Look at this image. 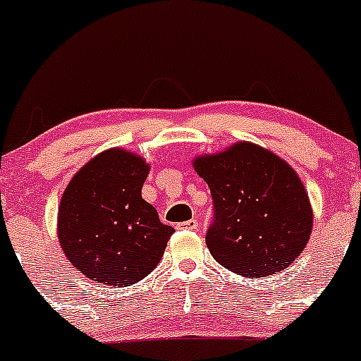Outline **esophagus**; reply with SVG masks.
Here are the masks:
<instances>
[{"instance_id": "esophagus-1", "label": "esophagus", "mask_w": 361, "mask_h": 361, "mask_svg": "<svg viewBox=\"0 0 361 361\" xmlns=\"http://www.w3.org/2000/svg\"><path fill=\"white\" fill-rule=\"evenodd\" d=\"M196 227H197V220H195V219L177 224V228H180V231H195Z\"/></svg>"}]
</instances>
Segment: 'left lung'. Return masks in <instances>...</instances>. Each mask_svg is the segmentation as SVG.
<instances>
[{
	"label": "left lung",
	"mask_w": 361,
	"mask_h": 361,
	"mask_svg": "<svg viewBox=\"0 0 361 361\" xmlns=\"http://www.w3.org/2000/svg\"><path fill=\"white\" fill-rule=\"evenodd\" d=\"M192 166L212 191L215 222L207 246L220 265L243 277H267L300 257L312 234L313 210L288 161L239 141L200 154Z\"/></svg>",
	"instance_id": "obj_1"
}]
</instances>
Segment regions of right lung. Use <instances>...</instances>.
Listing matches in <instances>:
<instances>
[{
    "mask_svg": "<svg viewBox=\"0 0 361 361\" xmlns=\"http://www.w3.org/2000/svg\"><path fill=\"white\" fill-rule=\"evenodd\" d=\"M148 173L141 154L110 148L91 158L65 188L58 241L68 262L91 281L126 288L153 272L164 257L176 231L142 200Z\"/></svg>",
    "mask_w": 361,
    "mask_h": 361,
    "instance_id": "add662e5",
    "label": "right lung"
}]
</instances>
